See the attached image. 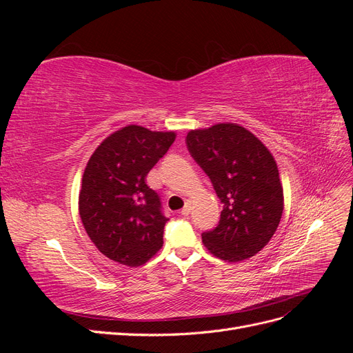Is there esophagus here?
<instances>
[{"label": "esophagus", "instance_id": "esophagus-1", "mask_svg": "<svg viewBox=\"0 0 353 353\" xmlns=\"http://www.w3.org/2000/svg\"><path fill=\"white\" fill-rule=\"evenodd\" d=\"M190 212H191V201H190V200H187L185 206L183 208V210H181V215L188 216V215H190Z\"/></svg>", "mask_w": 353, "mask_h": 353}]
</instances>
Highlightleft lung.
<instances>
[{
    "label": "left lung",
    "instance_id": "left-lung-1",
    "mask_svg": "<svg viewBox=\"0 0 353 353\" xmlns=\"http://www.w3.org/2000/svg\"><path fill=\"white\" fill-rule=\"evenodd\" d=\"M187 147L223 203L219 225L201 234L216 258L240 262L270 243L283 215L279 166L258 137L239 123H216L187 134Z\"/></svg>",
    "mask_w": 353,
    "mask_h": 353
}]
</instances>
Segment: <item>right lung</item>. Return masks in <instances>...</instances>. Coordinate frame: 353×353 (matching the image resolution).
<instances>
[{"label":"right lung","instance_id":"obj_1","mask_svg":"<svg viewBox=\"0 0 353 353\" xmlns=\"http://www.w3.org/2000/svg\"><path fill=\"white\" fill-rule=\"evenodd\" d=\"M175 138V131L126 125L105 137L85 166L81 221L95 248L110 261L135 268L162 249L168 218L145 176Z\"/></svg>","mask_w":353,"mask_h":353}]
</instances>
